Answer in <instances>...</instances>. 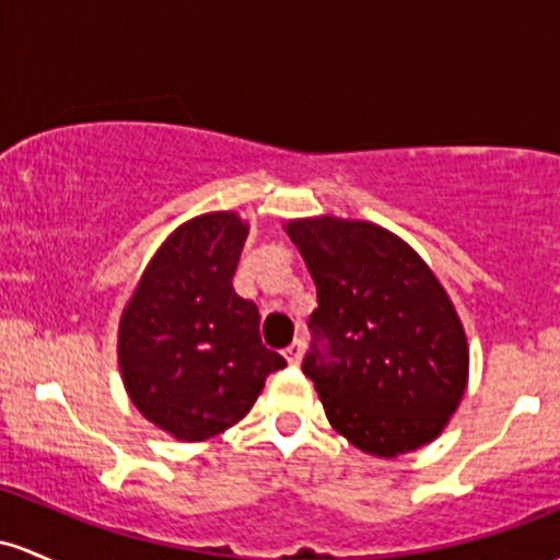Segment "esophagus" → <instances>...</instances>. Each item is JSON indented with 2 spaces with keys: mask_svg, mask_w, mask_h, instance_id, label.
I'll return each mask as SVG.
<instances>
[{
  "mask_svg": "<svg viewBox=\"0 0 560 560\" xmlns=\"http://www.w3.org/2000/svg\"><path fill=\"white\" fill-rule=\"evenodd\" d=\"M301 354H304V341H293L291 347L285 349V360L291 364H299L301 362Z\"/></svg>",
  "mask_w": 560,
  "mask_h": 560,
  "instance_id": "esophagus-1",
  "label": "esophagus"
}]
</instances>
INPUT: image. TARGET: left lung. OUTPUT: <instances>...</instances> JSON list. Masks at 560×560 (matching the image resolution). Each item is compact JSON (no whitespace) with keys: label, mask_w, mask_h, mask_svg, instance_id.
Here are the masks:
<instances>
[{"label":"left lung","mask_w":560,"mask_h":560,"mask_svg":"<svg viewBox=\"0 0 560 560\" xmlns=\"http://www.w3.org/2000/svg\"><path fill=\"white\" fill-rule=\"evenodd\" d=\"M282 230L317 285L304 373L332 429L373 457L433 442L466 394L470 357L433 269L392 230L362 219L323 213L288 219Z\"/></svg>","instance_id":"8db88e82"}]
</instances>
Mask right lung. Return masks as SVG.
Returning a JSON list of instances; mask_svg holds the SVG:
<instances>
[{"mask_svg": "<svg viewBox=\"0 0 560 560\" xmlns=\"http://www.w3.org/2000/svg\"><path fill=\"white\" fill-rule=\"evenodd\" d=\"M248 222L209 211L179 224L137 280L118 319L131 405L179 442H206L248 416L285 368L259 338V310L232 288Z\"/></svg>", "mask_w": 560, "mask_h": 560, "instance_id": "right-lung-1", "label": "right lung"}]
</instances>
